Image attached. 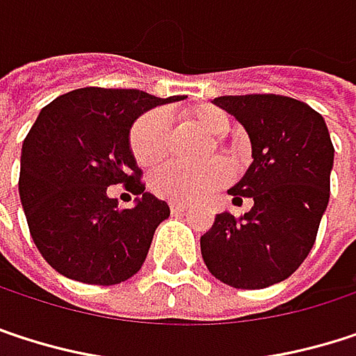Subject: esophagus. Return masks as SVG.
<instances>
[{"mask_svg":"<svg viewBox=\"0 0 356 356\" xmlns=\"http://www.w3.org/2000/svg\"><path fill=\"white\" fill-rule=\"evenodd\" d=\"M188 209V205H184V203H170V211L172 213H184Z\"/></svg>","mask_w":356,"mask_h":356,"instance_id":"34e87169","label":"esophagus"}]
</instances>
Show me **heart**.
Instances as JSON below:
<instances>
[{
    "label": "heart",
    "instance_id": "1",
    "mask_svg": "<svg viewBox=\"0 0 356 356\" xmlns=\"http://www.w3.org/2000/svg\"><path fill=\"white\" fill-rule=\"evenodd\" d=\"M188 120L207 136L218 138L216 147L220 151H226L222 138L230 130V118L222 107L209 103L199 105L188 111ZM130 151L140 165H155L168 155L170 122L165 111L153 109L143 113L134 122L130 130ZM228 178H230L228 165L222 159H213L201 168H186L178 163L163 165L151 176L149 184L151 191L161 199H168L172 203H193L205 199L216 188L224 186Z\"/></svg>",
    "mask_w": 356,
    "mask_h": 356
}]
</instances>
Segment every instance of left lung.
Segmentation results:
<instances>
[{
  "instance_id": "1",
  "label": "left lung",
  "mask_w": 356,
  "mask_h": 356,
  "mask_svg": "<svg viewBox=\"0 0 356 356\" xmlns=\"http://www.w3.org/2000/svg\"><path fill=\"white\" fill-rule=\"evenodd\" d=\"M216 105L249 132L253 163L228 191L253 199L241 218L216 216L201 236L207 269L224 284L255 290L292 275L315 245L330 201L334 145L323 118L307 103L271 92L224 95Z\"/></svg>"
}]
</instances>
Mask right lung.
Masks as SVG:
<instances>
[{
    "instance_id": "right-lung-1",
    "label": "right lung",
    "mask_w": 356,
    "mask_h": 356,
    "mask_svg": "<svg viewBox=\"0 0 356 356\" xmlns=\"http://www.w3.org/2000/svg\"><path fill=\"white\" fill-rule=\"evenodd\" d=\"M178 99L87 87L41 109L22 143L18 191L31 236L56 271L111 286L143 267L170 207L145 193L128 134L143 111ZM111 184L143 197L124 210L106 197Z\"/></svg>"
}]
</instances>
